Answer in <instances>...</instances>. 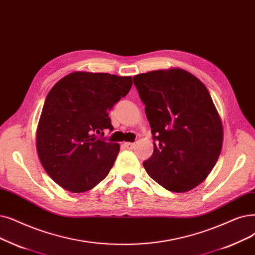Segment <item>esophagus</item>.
<instances>
[{
	"label": "esophagus",
	"instance_id": "1",
	"mask_svg": "<svg viewBox=\"0 0 255 255\" xmlns=\"http://www.w3.org/2000/svg\"><path fill=\"white\" fill-rule=\"evenodd\" d=\"M123 146H124L126 149L131 150V149L134 148V143H133V142H124Z\"/></svg>",
	"mask_w": 255,
	"mask_h": 255
}]
</instances>
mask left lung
Segmentation results:
<instances>
[{"label": "left lung", "mask_w": 255, "mask_h": 255, "mask_svg": "<svg viewBox=\"0 0 255 255\" xmlns=\"http://www.w3.org/2000/svg\"><path fill=\"white\" fill-rule=\"evenodd\" d=\"M153 134L149 176L174 193L193 190L214 169L223 146V125L206 86L182 69L133 77Z\"/></svg>", "instance_id": "1"}]
</instances>
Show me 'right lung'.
Segmentation results:
<instances>
[{
  "mask_svg": "<svg viewBox=\"0 0 255 255\" xmlns=\"http://www.w3.org/2000/svg\"><path fill=\"white\" fill-rule=\"evenodd\" d=\"M131 86L130 76L73 72L51 88L37 125L36 150L43 169L62 189L92 190L112 170L120 145L99 135L114 129L109 110Z\"/></svg>",
  "mask_w": 255,
  "mask_h": 255,
  "instance_id": "obj_1",
  "label": "right lung"
}]
</instances>
